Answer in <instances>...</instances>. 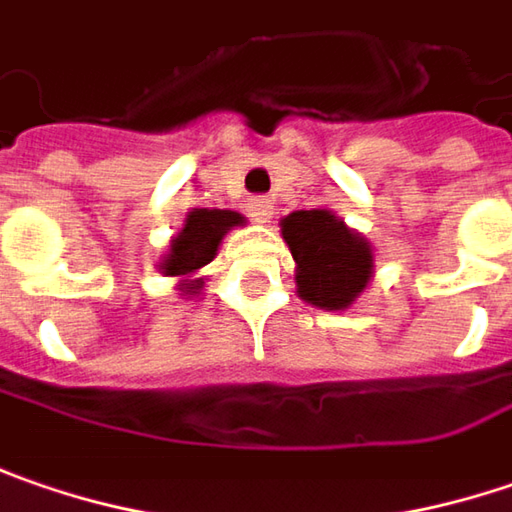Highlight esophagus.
I'll return each instance as SVG.
<instances>
[{
	"mask_svg": "<svg viewBox=\"0 0 512 512\" xmlns=\"http://www.w3.org/2000/svg\"><path fill=\"white\" fill-rule=\"evenodd\" d=\"M249 214L255 217L257 223H269V220H272V200H266V197H252V200H249Z\"/></svg>",
	"mask_w": 512,
	"mask_h": 512,
	"instance_id": "esophagus-1",
	"label": "esophagus"
}]
</instances>
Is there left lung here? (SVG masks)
<instances>
[{"label":"left lung","instance_id":"obj_1","mask_svg":"<svg viewBox=\"0 0 512 512\" xmlns=\"http://www.w3.org/2000/svg\"><path fill=\"white\" fill-rule=\"evenodd\" d=\"M298 263V295L321 309H346L372 278V249L326 209L292 212L280 223Z\"/></svg>","mask_w":512,"mask_h":512}]
</instances>
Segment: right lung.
Here are the masks:
<instances>
[{
	"mask_svg": "<svg viewBox=\"0 0 512 512\" xmlns=\"http://www.w3.org/2000/svg\"><path fill=\"white\" fill-rule=\"evenodd\" d=\"M237 223H243V217L237 212H226V209H194V212H189L183 232L171 240V252L163 260V272L166 275H191V272L203 269L217 255L223 234ZM200 283L203 280H191V283H186V289L189 292L200 289Z\"/></svg>",
	"mask_w": 512,
	"mask_h": 512,
	"instance_id": "1",
	"label": "right lung"
}]
</instances>
